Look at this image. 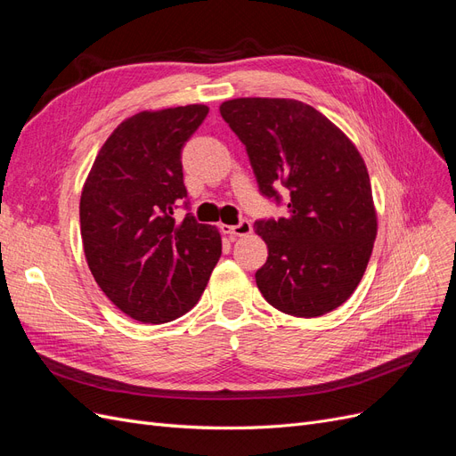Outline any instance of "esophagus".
<instances>
[{
  "mask_svg": "<svg viewBox=\"0 0 456 456\" xmlns=\"http://www.w3.org/2000/svg\"><path fill=\"white\" fill-rule=\"evenodd\" d=\"M220 230H223L224 233H230V236H249V233L253 232V226H251L249 220H241V223L236 224V226L223 224V226H220Z\"/></svg>",
  "mask_w": 456,
  "mask_h": 456,
  "instance_id": "esophagus-1",
  "label": "esophagus"
}]
</instances>
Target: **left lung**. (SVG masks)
<instances>
[{
  "label": "left lung",
  "mask_w": 456,
  "mask_h": 456,
  "mask_svg": "<svg viewBox=\"0 0 456 456\" xmlns=\"http://www.w3.org/2000/svg\"><path fill=\"white\" fill-rule=\"evenodd\" d=\"M220 116L249 154L258 188L289 215L256 220L268 245L256 287L268 305L295 317H320L360 285L377 238V209L365 161L333 121L295 99L247 96L220 104Z\"/></svg>",
  "instance_id": "1"
}]
</instances>
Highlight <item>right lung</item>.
<instances>
[{"label":"right lung","instance_id":"add662e5","mask_svg":"<svg viewBox=\"0 0 456 456\" xmlns=\"http://www.w3.org/2000/svg\"><path fill=\"white\" fill-rule=\"evenodd\" d=\"M209 108L144 110L108 136L79 200L84 253L102 293L142 323H167L198 305L223 253L218 228L190 213L181 150Z\"/></svg>","mask_w":456,"mask_h":456}]
</instances>
